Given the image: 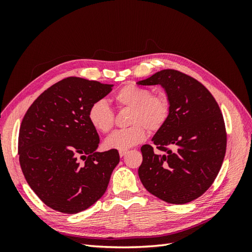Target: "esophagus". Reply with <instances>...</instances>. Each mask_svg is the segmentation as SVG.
<instances>
[{"label":"esophagus","mask_w":252,"mask_h":252,"mask_svg":"<svg viewBox=\"0 0 252 252\" xmlns=\"http://www.w3.org/2000/svg\"><path fill=\"white\" fill-rule=\"evenodd\" d=\"M119 154H120V157H121V158H123V157L127 154V150H120Z\"/></svg>","instance_id":"34e87169"}]
</instances>
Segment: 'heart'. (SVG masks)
I'll use <instances>...</instances> for the list:
<instances>
[{
    "label": "heart",
    "instance_id": "obj_1",
    "mask_svg": "<svg viewBox=\"0 0 252 252\" xmlns=\"http://www.w3.org/2000/svg\"><path fill=\"white\" fill-rule=\"evenodd\" d=\"M119 108H130L129 124L131 127L112 132L105 141L108 149L127 150L144 142L147 129L157 131L166 123L169 116V101L163 94H154L148 88L128 84L113 95ZM90 124L97 131L106 133L113 127L114 113L107 102L98 100L90 106L88 111Z\"/></svg>",
    "mask_w": 252,
    "mask_h": 252
}]
</instances>
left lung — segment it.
Listing matches in <instances>:
<instances>
[{"label": "left lung", "mask_w": 252, "mask_h": 252, "mask_svg": "<svg viewBox=\"0 0 252 252\" xmlns=\"http://www.w3.org/2000/svg\"><path fill=\"white\" fill-rule=\"evenodd\" d=\"M138 84L161 85L169 101L168 119L151 139L165 154L143 145L142 184L167 203L191 202L211 186L225 157L226 130L219 105L199 81L178 70L158 71Z\"/></svg>", "instance_id": "obj_1"}]
</instances>
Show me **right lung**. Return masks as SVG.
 Instances as JSON below:
<instances>
[{
    "label": "right lung",
    "instance_id": "1",
    "mask_svg": "<svg viewBox=\"0 0 252 252\" xmlns=\"http://www.w3.org/2000/svg\"><path fill=\"white\" fill-rule=\"evenodd\" d=\"M112 87L66 78L45 90L23 118L20 165L30 188L48 207L78 213L101 199L107 189L120 156L116 149L96 151L100 138L88 111Z\"/></svg>",
    "mask_w": 252,
    "mask_h": 252
}]
</instances>
